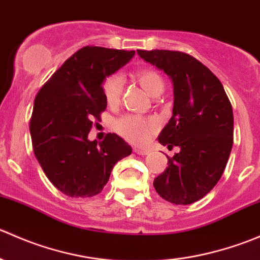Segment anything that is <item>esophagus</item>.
<instances>
[{
    "label": "esophagus",
    "instance_id": "1",
    "mask_svg": "<svg viewBox=\"0 0 260 260\" xmlns=\"http://www.w3.org/2000/svg\"><path fill=\"white\" fill-rule=\"evenodd\" d=\"M135 152L137 154H142V156H145V154H148L149 151H147V149H143V148H135Z\"/></svg>",
    "mask_w": 260,
    "mask_h": 260
}]
</instances>
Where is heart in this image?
Listing matches in <instances>:
<instances>
[{"label":"heart","mask_w":260,"mask_h":260,"mask_svg":"<svg viewBox=\"0 0 260 260\" xmlns=\"http://www.w3.org/2000/svg\"><path fill=\"white\" fill-rule=\"evenodd\" d=\"M136 79L142 85L149 95L154 96L159 91H164L165 83L161 75L152 69L137 70L135 74ZM123 81L120 75L113 74L106 78L103 81V95L108 104H117L122 95ZM156 122L153 119L137 117V115H125L115 124L118 132L124 138L135 143H145L153 131L156 129Z\"/></svg>","instance_id":"b5f03b06"}]
</instances>
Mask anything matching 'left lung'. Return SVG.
<instances>
[{"label":"left lung","mask_w":260,"mask_h":260,"mask_svg":"<svg viewBox=\"0 0 260 260\" xmlns=\"http://www.w3.org/2000/svg\"><path fill=\"white\" fill-rule=\"evenodd\" d=\"M169 75L174 86L172 117L158 136L161 145L177 146L169 167L153 181L165 200L188 205L210 192L221 177L233 147L234 117L224 86L191 55L170 50H137Z\"/></svg>","instance_id":"8db88e82"}]
</instances>
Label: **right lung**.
Returning a JSON list of instances; mask_svg holds the SVG:
<instances>
[{"instance_id": "add662e5", "label": "right lung", "mask_w": 260, "mask_h": 260, "mask_svg": "<svg viewBox=\"0 0 260 260\" xmlns=\"http://www.w3.org/2000/svg\"><path fill=\"white\" fill-rule=\"evenodd\" d=\"M135 51L85 46L44 84L30 122L35 157L50 182L70 198L102 192L114 165L132 153L115 133L89 141L93 119L107 108L103 81L124 67Z\"/></svg>"}]
</instances>
